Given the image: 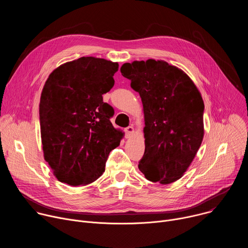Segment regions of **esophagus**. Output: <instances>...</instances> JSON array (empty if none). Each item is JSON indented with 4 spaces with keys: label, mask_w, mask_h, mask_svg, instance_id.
Returning <instances> with one entry per match:
<instances>
[{
    "label": "esophagus",
    "mask_w": 248,
    "mask_h": 248,
    "mask_svg": "<svg viewBox=\"0 0 248 248\" xmlns=\"http://www.w3.org/2000/svg\"><path fill=\"white\" fill-rule=\"evenodd\" d=\"M133 131H134L133 126H127V127L124 128V132H125V136L126 137H129L133 133Z\"/></svg>",
    "instance_id": "1"
}]
</instances>
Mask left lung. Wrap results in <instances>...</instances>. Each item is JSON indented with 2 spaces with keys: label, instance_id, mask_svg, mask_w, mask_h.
<instances>
[{
  "label": "left lung",
  "instance_id": "left-lung-1",
  "mask_svg": "<svg viewBox=\"0 0 248 248\" xmlns=\"http://www.w3.org/2000/svg\"><path fill=\"white\" fill-rule=\"evenodd\" d=\"M121 73L143 104L145 151L138 169L153 183L178 181L204 135V103L198 89L182 69L164 61L125 62Z\"/></svg>",
  "mask_w": 248,
  "mask_h": 248
}]
</instances>
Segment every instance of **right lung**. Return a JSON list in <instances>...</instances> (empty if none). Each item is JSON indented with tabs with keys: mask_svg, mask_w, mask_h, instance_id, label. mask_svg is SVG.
<instances>
[{
	"mask_svg": "<svg viewBox=\"0 0 248 248\" xmlns=\"http://www.w3.org/2000/svg\"><path fill=\"white\" fill-rule=\"evenodd\" d=\"M118 69V62L82 57L49 76L39 106L41 138L44 158L61 183L79 186L95 182L120 145L123 132L110 121L114 109L103 101Z\"/></svg>",
	"mask_w": 248,
	"mask_h": 248,
	"instance_id": "obj_1",
	"label": "right lung"
}]
</instances>
